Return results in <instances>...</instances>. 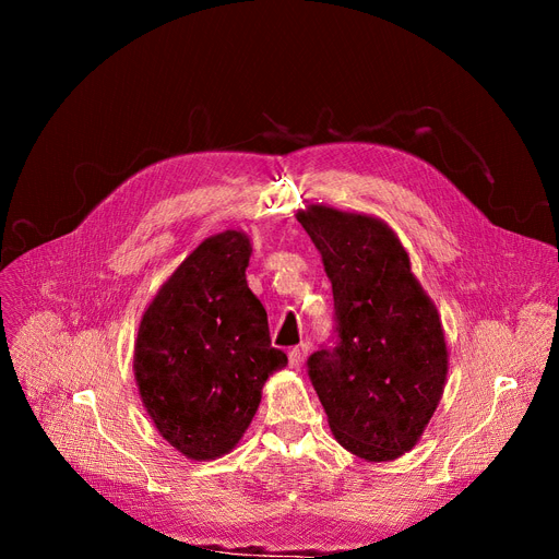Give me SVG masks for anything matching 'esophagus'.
Masks as SVG:
<instances>
[{
    "label": "esophagus",
    "mask_w": 559,
    "mask_h": 559,
    "mask_svg": "<svg viewBox=\"0 0 559 559\" xmlns=\"http://www.w3.org/2000/svg\"><path fill=\"white\" fill-rule=\"evenodd\" d=\"M308 350H310V344H308V342H304V344H299V346H295V348H289V354H287L289 367H292V369H301V365H304L306 358H308Z\"/></svg>",
    "instance_id": "esophagus-1"
}]
</instances>
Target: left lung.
<instances>
[{
    "mask_svg": "<svg viewBox=\"0 0 559 559\" xmlns=\"http://www.w3.org/2000/svg\"><path fill=\"white\" fill-rule=\"evenodd\" d=\"M297 219L333 285L340 342L308 360L337 444L367 462L413 451L444 394L442 317L380 217L310 203Z\"/></svg>",
    "mask_w": 559,
    "mask_h": 559,
    "instance_id": "left-lung-1",
    "label": "left lung"
}]
</instances>
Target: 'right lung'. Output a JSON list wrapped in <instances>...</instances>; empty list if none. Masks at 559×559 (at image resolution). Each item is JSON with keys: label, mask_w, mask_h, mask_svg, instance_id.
Returning a JSON list of instances; mask_svg holds the SVG:
<instances>
[{"label": "right lung", "mask_w": 559, "mask_h": 559, "mask_svg": "<svg viewBox=\"0 0 559 559\" xmlns=\"http://www.w3.org/2000/svg\"><path fill=\"white\" fill-rule=\"evenodd\" d=\"M251 238H205L146 306L133 373L146 415L167 444L211 462L240 444L267 378L287 365L267 312L247 285Z\"/></svg>", "instance_id": "obj_1"}]
</instances>
